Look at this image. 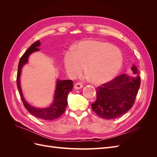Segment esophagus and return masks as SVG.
Segmentation results:
<instances>
[{
    "mask_svg": "<svg viewBox=\"0 0 157 157\" xmlns=\"http://www.w3.org/2000/svg\"><path fill=\"white\" fill-rule=\"evenodd\" d=\"M74 87H75V89L78 90V89L82 88L83 87V85H82V83H80V82H77V83L75 84Z\"/></svg>",
    "mask_w": 157,
    "mask_h": 157,
    "instance_id": "obj_1",
    "label": "esophagus"
}]
</instances>
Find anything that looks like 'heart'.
I'll return each mask as SVG.
<instances>
[{"mask_svg":"<svg viewBox=\"0 0 157 157\" xmlns=\"http://www.w3.org/2000/svg\"><path fill=\"white\" fill-rule=\"evenodd\" d=\"M123 62L121 51L113 45L98 41H82L64 56L66 70L73 76L86 72L92 81L97 84L113 79L120 71Z\"/></svg>","mask_w":157,"mask_h":157,"instance_id":"b5f03b06","label":"heart"}]
</instances>
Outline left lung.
Segmentation results:
<instances>
[{"mask_svg": "<svg viewBox=\"0 0 157 157\" xmlns=\"http://www.w3.org/2000/svg\"><path fill=\"white\" fill-rule=\"evenodd\" d=\"M132 70L134 77L122 74L97 88V99L92 104V109L99 117L116 118L134 105L141 79L135 65L132 66Z\"/></svg>", "mask_w": 157, "mask_h": 157, "instance_id": "obj_1", "label": "left lung"}]
</instances>
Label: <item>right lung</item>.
Wrapping results in <instances>:
<instances>
[{"label":"right lung","mask_w":157,"mask_h":157,"mask_svg":"<svg viewBox=\"0 0 157 157\" xmlns=\"http://www.w3.org/2000/svg\"><path fill=\"white\" fill-rule=\"evenodd\" d=\"M40 44V42L39 40L36 41L25 51V53L21 56L18 64L16 82L21 101L23 105H24L28 112H29L35 117L40 118V119L52 121L59 118L65 112V108L67 105V96L69 92H71L73 89V82L71 80H58L54 95V100L53 103L48 107L45 109L35 108L31 106L29 104L27 103L23 96L20 86V77L21 75V71L23 65L27 62L29 55L33 52L40 50L39 48H38Z\"/></svg>","instance_id":"obj_1"}]
</instances>
